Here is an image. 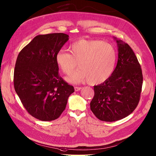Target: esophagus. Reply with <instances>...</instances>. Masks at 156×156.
Returning a JSON list of instances; mask_svg holds the SVG:
<instances>
[{
  "instance_id": "esophagus-1",
  "label": "esophagus",
  "mask_w": 156,
  "mask_h": 156,
  "mask_svg": "<svg viewBox=\"0 0 156 156\" xmlns=\"http://www.w3.org/2000/svg\"><path fill=\"white\" fill-rule=\"evenodd\" d=\"M82 89V87H74V90L75 91H79Z\"/></svg>"
}]
</instances>
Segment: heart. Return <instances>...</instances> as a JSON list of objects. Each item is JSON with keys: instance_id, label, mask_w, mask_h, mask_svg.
Returning a JSON list of instances; mask_svg holds the SVG:
<instances>
[{"instance_id": "b5f03b06", "label": "heart", "mask_w": 156, "mask_h": 156, "mask_svg": "<svg viewBox=\"0 0 156 156\" xmlns=\"http://www.w3.org/2000/svg\"><path fill=\"white\" fill-rule=\"evenodd\" d=\"M70 54L58 51L55 62L64 74L69 75L78 63L80 69L74 72L67 80L80 83L89 80L92 84L103 83L110 78L115 68L117 52L110 43L101 40L81 39L69 47Z\"/></svg>"}]
</instances>
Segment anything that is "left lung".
Masks as SVG:
<instances>
[{"label": "left lung", "instance_id": "1", "mask_svg": "<svg viewBox=\"0 0 156 156\" xmlns=\"http://www.w3.org/2000/svg\"><path fill=\"white\" fill-rule=\"evenodd\" d=\"M118 62L112 75L94 86L90 110L98 119L113 122L130 115L139 103L143 74L136 56L129 45L116 40Z\"/></svg>", "mask_w": 156, "mask_h": 156}]
</instances>
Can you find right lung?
Masks as SVG:
<instances>
[{"label":"right lung","mask_w":156,"mask_h":156,"mask_svg":"<svg viewBox=\"0 0 156 156\" xmlns=\"http://www.w3.org/2000/svg\"><path fill=\"white\" fill-rule=\"evenodd\" d=\"M64 33L38 35L19 53L14 71L15 90L27 112L42 121L58 119L74 92L59 76L56 53L68 41Z\"/></svg>","instance_id":"right-lung-1"}]
</instances>
